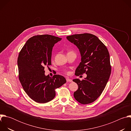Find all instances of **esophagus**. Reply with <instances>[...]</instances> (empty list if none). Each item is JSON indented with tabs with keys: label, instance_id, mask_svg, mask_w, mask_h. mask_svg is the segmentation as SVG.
Listing matches in <instances>:
<instances>
[{
	"label": "esophagus",
	"instance_id": "34e87169",
	"mask_svg": "<svg viewBox=\"0 0 131 131\" xmlns=\"http://www.w3.org/2000/svg\"><path fill=\"white\" fill-rule=\"evenodd\" d=\"M66 81L68 82H72V80L71 79H69V78H66Z\"/></svg>",
	"mask_w": 131,
	"mask_h": 131
}]
</instances>
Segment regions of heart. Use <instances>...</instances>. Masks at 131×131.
<instances>
[{"instance_id": "heart-1", "label": "heart", "mask_w": 131, "mask_h": 131, "mask_svg": "<svg viewBox=\"0 0 131 131\" xmlns=\"http://www.w3.org/2000/svg\"><path fill=\"white\" fill-rule=\"evenodd\" d=\"M67 73H68V72H67Z\"/></svg>"}]
</instances>
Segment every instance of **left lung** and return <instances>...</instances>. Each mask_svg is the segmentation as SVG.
I'll use <instances>...</instances> for the list:
<instances>
[{"label": "left lung", "mask_w": 131, "mask_h": 131, "mask_svg": "<svg viewBox=\"0 0 131 131\" xmlns=\"http://www.w3.org/2000/svg\"><path fill=\"white\" fill-rule=\"evenodd\" d=\"M67 39L79 49L81 61L75 74L86 73L82 80L74 79L78 90L73 96L82 104L94 102L101 95L111 73L110 56L107 48L96 36L88 33L75 34L66 37Z\"/></svg>", "instance_id": "left-lung-1"}]
</instances>
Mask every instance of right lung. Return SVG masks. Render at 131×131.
I'll list each match as a JSON object with an SVG mask.
<instances>
[{"instance_id":"obj_1","label":"right lung","mask_w":131,"mask_h":131,"mask_svg":"<svg viewBox=\"0 0 131 131\" xmlns=\"http://www.w3.org/2000/svg\"><path fill=\"white\" fill-rule=\"evenodd\" d=\"M61 39L50 35L33 36L18 55V78L26 94L37 103H46L52 100L55 90L66 82V79L59 74L51 77L45 74V67L51 65L53 47Z\"/></svg>"}]
</instances>
